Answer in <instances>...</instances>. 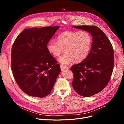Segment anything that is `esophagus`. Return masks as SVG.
Instances as JSON below:
<instances>
[{
  "label": "esophagus",
  "mask_w": 124,
  "mask_h": 124,
  "mask_svg": "<svg viewBox=\"0 0 124 124\" xmlns=\"http://www.w3.org/2000/svg\"><path fill=\"white\" fill-rule=\"evenodd\" d=\"M60 68H61V69L62 71L64 70V69H68L69 67L67 66H64L63 65H60Z\"/></svg>",
  "instance_id": "34e87169"
}]
</instances>
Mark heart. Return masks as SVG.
Here are the masks:
<instances>
[{
  "label": "heart",
  "instance_id": "heart-1",
  "mask_svg": "<svg viewBox=\"0 0 124 124\" xmlns=\"http://www.w3.org/2000/svg\"><path fill=\"white\" fill-rule=\"evenodd\" d=\"M92 46V38L85 31H66L57 37V42L50 41L47 44L49 53L58 57L64 51L66 53L59 58L63 65L80 62L87 57Z\"/></svg>",
  "mask_w": 124,
  "mask_h": 124
}]
</instances>
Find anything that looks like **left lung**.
Segmentation results:
<instances>
[{
    "label": "left lung",
    "instance_id": "obj_1",
    "mask_svg": "<svg viewBox=\"0 0 124 124\" xmlns=\"http://www.w3.org/2000/svg\"><path fill=\"white\" fill-rule=\"evenodd\" d=\"M73 28L88 31L93 36L87 57L70 69L73 74V89L80 95L88 97L101 92L108 83L114 65V49L109 39L94 25H77Z\"/></svg>",
    "mask_w": 124,
    "mask_h": 124
}]
</instances>
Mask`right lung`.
Masks as SVG:
<instances>
[{"instance_id":"obj_1","label":"right lung","mask_w":124,"mask_h":124,"mask_svg":"<svg viewBox=\"0 0 124 124\" xmlns=\"http://www.w3.org/2000/svg\"><path fill=\"white\" fill-rule=\"evenodd\" d=\"M59 26L24 29L11 49V67L18 86L29 96L44 97L51 92L61 72L47 45Z\"/></svg>"}]
</instances>
